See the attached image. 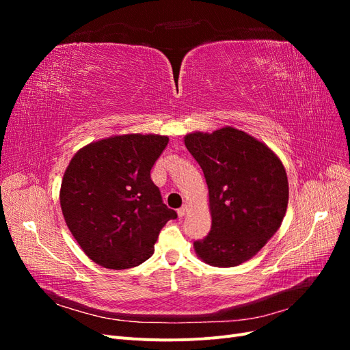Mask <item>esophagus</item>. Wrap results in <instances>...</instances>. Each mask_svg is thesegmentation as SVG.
I'll use <instances>...</instances> for the list:
<instances>
[{
	"mask_svg": "<svg viewBox=\"0 0 350 350\" xmlns=\"http://www.w3.org/2000/svg\"><path fill=\"white\" fill-rule=\"evenodd\" d=\"M187 210H188L187 206H183L181 208H178V216H179V217H184L185 213H187Z\"/></svg>",
	"mask_w": 350,
	"mask_h": 350,
	"instance_id": "esophagus-1",
	"label": "esophagus"
}]
</instances>
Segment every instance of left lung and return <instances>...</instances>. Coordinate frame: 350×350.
Listing matches in <instances>:
<instances>
[{
	"label": "left lung",
	"instance_id": "1",
	"mask_svg": "<svg viewBox=\"0 0 350 350\" xmlns=\"http://www.w3.org/2000/svg\"><path fill=\"white\" fill-rule=\"evenodd\" d=\"M188 152L208 187L211 229L194 241L197 256L215 267H234L266 245L282 225L289 184L280 159L241 130L185 135Z\"/></svg>",
	"mask_w": 350,
	"mask_h": 350
}]
</instances>
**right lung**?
<instances>
[{
	"label": "right lung",
	"mask_w": 350,
	"mask_h": 350,
	"mask_svg": "<svg viewBox=\"0 0 350 350\" xmlns=\"http://www.w3.org/2000/svg\"><path fill=\"white\" fill-rule=\"evenodd\" d=\"M167 142L154 134L115 135L71 159L61 184V210L72 237L99 266H139L153 254L166 221L176 219L150 178Z\"/></svg>",
	"instance_id": "right-lung-1"
}]
</instances>
